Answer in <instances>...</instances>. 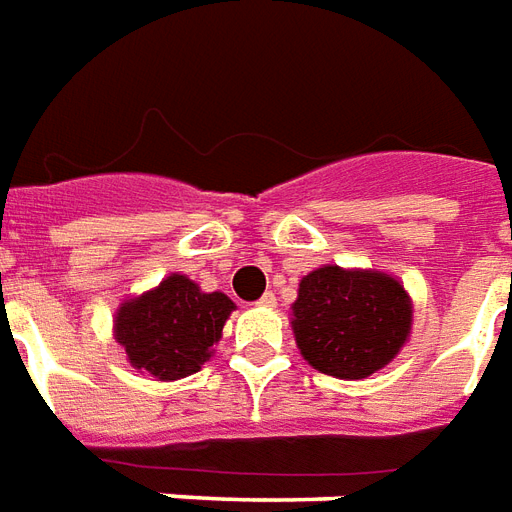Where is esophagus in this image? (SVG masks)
I'll return each instance as SVG.
<instances>
[{
    "mask_svg": "<svg viewBox=\"0 0 512 512\" xmlns=\"http://www.w3.org/2000/svg\"><path fill=\"white\" fill-rule=\"evenodd\" d=\"M257 306H276L274 293H263V295H260V301H257Z\"/></svg>",
    "mask_w": 512,
    "mask_h": 512,
    "instance_id": "esophagus-1",
    "label": "esophagus"
}]
</instances>
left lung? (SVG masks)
Instances as JSON below:
<instances>
[{"label":"left lung","mask_w":512,"mask_h":512,"mask_svg":"<svg viewBox=\"0 0 512 512\" xmlns=\"http://www.w3.org/2000/svg\"><path fill=\"white\" fill-rule=\"evenodd\" d=\"M412 304L388 274L325 266L301 279L293 304L298 350L317 372L363 380L407 342Z\"/></svg>","instance_id":"left-lung-1"}]
</instances>
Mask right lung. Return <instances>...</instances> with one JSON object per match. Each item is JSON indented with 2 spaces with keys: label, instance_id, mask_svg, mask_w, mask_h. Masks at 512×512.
Returning <instances> with one entry per match:
<instances>
[{
  "label": "right lung",
  "instance_id": "obj_1",
  "mask_svg": "<svg viewBox=\"0 0 512 512\" xmlns=\"http://www.w3.org/2000/svg\"><path fill=\"white\" fill-rule=\"evenodd\" d=\"M236 304L225 293H203L192 279L168 276L116 312V339L135 369L157 380H181L211 358Z\"/></svg>",
  "mask_w": 512,
  "mask_h": 512
}]
</instances>
